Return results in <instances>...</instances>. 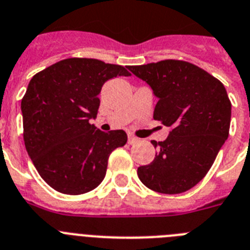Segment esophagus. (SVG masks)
<instances>
[{
	"instance_id": "1",
	"label": "esophagus",
	"mask_w": 250,
	"mask_h": 250,
	"mask_svg": "<svg viewBox=\"0 0 250 250\" xmlns=\"http://www.w3.org/2000/svg\"><path fill=\"white\" fill-rule=\"evenodd\" d=\"M137 141H138V138L134 137V136H132V134H129V136H128V143H129V145H134V143L137 142Z\"/></svg>"
}]
</instances>
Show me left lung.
Masks as SVG:
<instances>
[{"label": "left lung", "mask_w": 250, "mask_h": 250, "mask_svg": "<svg viewBox=\"0 0 250 250\" xmlns=\"http://www.w3.org/2000/svg\"><path fill=\"white\" fill-rule=\"evenodd\" d=\"M158 98L153 118L171 127L152 142L155 160L140 166L142 184L161 194H181L205 177L229 136L231 103L220 80L182 60L128 66Z\"/></svg>", "instance_id": "left-lung-1"}]
</instances>
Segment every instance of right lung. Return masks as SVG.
Wrapping results in <instances>:
<instances>
[{
	"label": "right lung",
	"mask_w": 250,
	"mask_h": 250,
	"mask_svg": "<svg viewBox=\"0 0 250 250\" xmlns=\"http://www.w3.org/2000/svg\"><path fill=\"white\" fill-rule=\"evenodd\" d=\"M131 74L121 65L70 58L35 74L21 101L26 151L40 176L62 194L80 195L103 181L109 155L125 146L122 129L90 125L107 80Z\"/></svg>",
	"instance_id": "add662e5"
}]
</instances>
